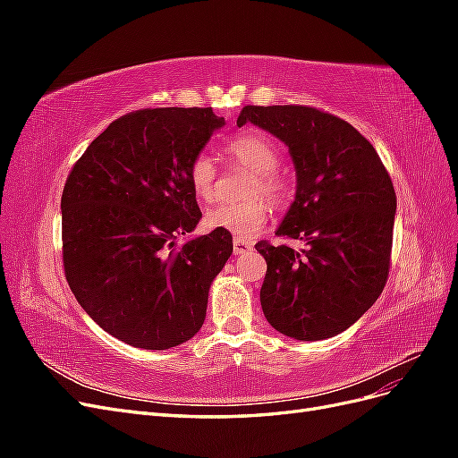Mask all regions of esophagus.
<instances>
[{
  "label": "esophagus",
  "instance_id": "1",
  "mask_svg": "<svg viewBox=\"0 0 458 458\" xmlns=\"http://www.w3.org/2000/svg\"><path fill=\"white\" fill-rule=\"evenodd\" d=\"M254 250V246L246 241L241 239H234L233 241V254L234 256H242V254H250Z\"/></svg>",
  "mask_w": 458,
  "mask_h": 458
}]
</instances>
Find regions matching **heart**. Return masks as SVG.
Masks as SVG:
<instances>
[{
    "instance_id": "heart-1",
    "label": "heart",
    "mask_w": 458,
    "mask_h": 458,
    "mask_svg": "<svg viewBox=\"0 0 458 458\" xmlns=\"http://www.w3.org/2000/svg\"><path fill=\"white\" fill-rule=\"evenodd\" d=\"M227 155L241 162L246 168L256 174L248 197H266L273 204H281L286 199V182L276 172L281 164V150L267 135L258 131H246L234 137L227 143ZM189 182L195 195L210 202L216 197V164L210 155H199L192 160L189 168ZM269 217V204L261 199H252L246 202L219 204L206 212V225L210 229L227 231L234 237L244 241L252 239L261 231Z\"/></svg>"
}]
</instances>
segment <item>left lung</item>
I'll return each mask as SVG.
<instances>
[{
  "mask_svg": "<svg viewBox=\"0 0 458 458\" xmlns=\"http://www.w3.org/2000/svg\"><path fill=\"white\" fill-rule=\"evenodd\" d=\"M281 140L294 162L296 195L276 234L308 244L258 242L267 273V323L301 342L350 328L382 294L390 269L395 191L374 147L352 123L311 106H244L237 120Z\"/></svg>",
  "mask_w": 458,
  "mask_h": 458,
  "instance_id": "left-lung-1",
  "label": "left lung"
}]
</instances>
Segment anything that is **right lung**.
<instances>
[{"instance_id": "1", "label": "right lung", "mask_w": 458, "mask_h": 458, "mask_svg": "<svg viewBox=\"0 0 458 458\" xmlns=\"http://www.w3.org/2000/svg\"><path fill=\"white\" fill-rule=\"evenodd\" d=\"M224 126L212 108L135 110L110 123L66 179V281L93 321L133 348L170 350L195 336L233 254L221 229L175 242L202 217L191 164Z\"/></svg>"}]
</instances>
